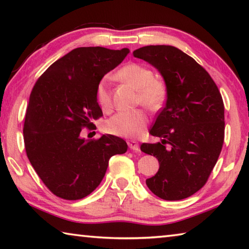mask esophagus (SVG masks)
<instances>
[{
	"instance_id": "1",
	"label": "esophagus",
	"mask_w": 249,
	"mask_h": 249,
	"mask_svg": "<svg viewBox=\"0 0 249 249\" xmlns=\"http://www.w3.org/2000/svg\"><path fill=\"white\" fill-rule=\"evenodd\" d=\"M127 144H128L129 148L132 149V150L137 151L138 149H140V145H138V142L136 141H128Z\"/></svg>"
}]
</instances>
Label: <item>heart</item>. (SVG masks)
I'll return each instance as SVG.
<instances>
[{"label":"heart","mask_w":249,"mask_h":249,"mask_svg":"<svg viewBox=\"0 0 249 249\" xmlns=\"http://www.w3.org/2000/svg\"><path fill=\"white\" fill-rule=\"evenodd\" d=\"M119 80L138 90V102L150 109H158L166 99V87L161 81L154 79V72L140 64H128L116 73ZM96 101L103 109L111 107V94L107 79L101 80L96 87ZM148 116L142 109L120 112L105 123V130L115 136L137 137L145 129Z\"/></svg>","instance_id":"b5f03b06"}]
</instances>
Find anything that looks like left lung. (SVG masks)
Returning a JSON list of instances; mask_svg holds the SVG:
<instances>
[{
  "label": "left lung",
  "instance_id": "obj_1",
  "mask_svg": "<svg viewBox=\"0 0 249 249\" xmlns=\"http://www.w3.org/2000/svg\"><path fill=\"white\" fill-rule=\"evenodd\" d=\"M133 54L159 71L167 90L165 107L149 130L161 142L141 146L159 161L158 172L146 184L160 199H185L205 184L221 154L222 95L208 71L174 46H145Z\"/></svg>",
  "mask_w": 249,
  "mask_h": 249
}]
</instances>
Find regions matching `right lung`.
Here are the masks:
<instances>
[{
	"mask_svg": "<svg viewBox=\"0 0 249 249\" xmlns=\"http://www.w3.org/2000/svg\"><path fill=\"white\" fill-rule=\"evenodd\" d=\"M128 53L75 48L54 61L33 88L23 129L25 149L41 181L61 199L89 196L102 181L109 158L127 150L120 137L107 134L87 141L80 133L103 115L96 87Z\"/></svg>",
	"mask_w": 249,
	"mask_h": 249,
	"instance_id": "right-lung-1",
	"label": "right lung"
}]
</instances>
